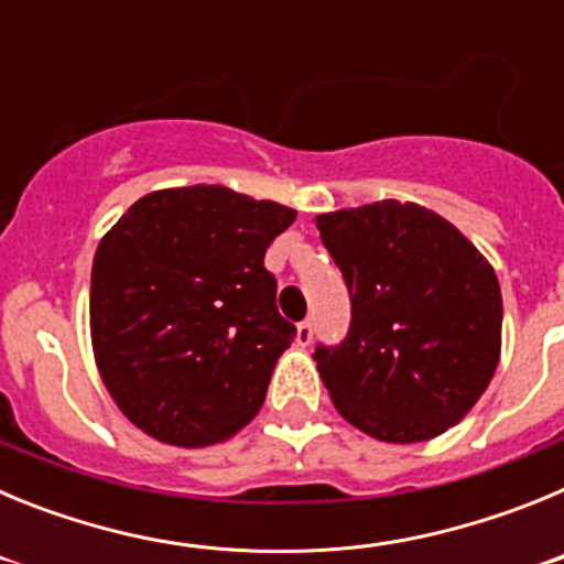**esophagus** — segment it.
<instances>
[{"mask_svg":"<svg viewBox=\"0 0 564 564\" xmlns=\"http://www.w3.org/2000/svg\"><path fill=\"white\" fill-rule=\"evenodd\" d=\"M296 341L302 344V347H307V344L313 341V322H311V318H305V322H299V325H296Z\"/></svg>","mask_w":564,"mask_h":564,"instance_id":"1","label":"esophagus"}]
</instances>
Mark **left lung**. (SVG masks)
Wrapping results in <instances>:
<instances>
[{
	"label": "left lung",
	"mask_w": 564,
	"mask_h": 564,
	"mask_svg": "<svg viewBox=\"0 0 564 564\" xmlns=\"http://www.w3.org/2000/svg\"><path fill=\"white\" fill-rule=\"evenodd\" d=\"M350 291V330L316 344L330 401L370 437L443 435L486 392L500 361L495 268L452 223L381 200L316 217Z\"/></svg>",
	"instance_id": "obj_1"
}]
</instances>
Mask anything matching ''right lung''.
Here are the masks:
<instances>
[{
    "mask_svg": "<svg viewBox=\"0 0 564 564\" xmlns=\"http://www.w3.org/2000/svg\"><path fill=\"white\" fill-rule=\"evenodd\" d=\"M296 212L226 186L152 192L101 239L89 282L93 350L123 415L172 446L237 435L265 401L296 327L265 268Z\"/></svg>",
    "mask_w": 564,
    "mask_h": 564,
    "instance_id": "1",
    "label": "right lung"
}]
</instances>
